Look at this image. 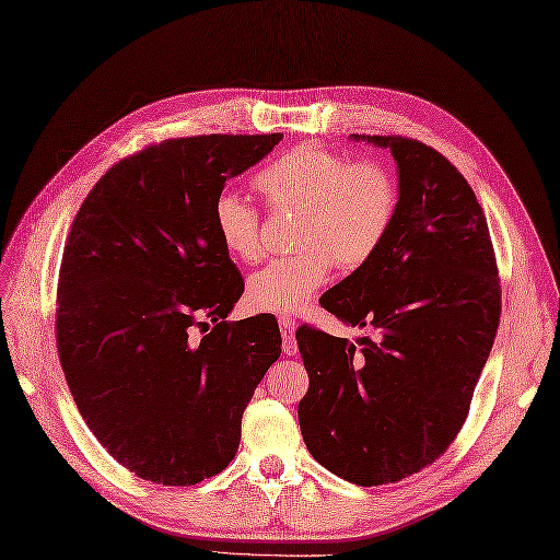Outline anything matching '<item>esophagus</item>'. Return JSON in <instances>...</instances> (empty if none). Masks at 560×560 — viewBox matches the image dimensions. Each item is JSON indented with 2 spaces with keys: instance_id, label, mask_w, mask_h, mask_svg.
Masks as SVG:
<instances>
[{
  "instance_id": "1",
  "label": "esophagus",
  "mask_w": 560,
  "mask_h": 560,
  "mask_svg": "<svg viewBox=\"0 0 560 560\" xmlns=\"http://www.w3.org/2000/svg\"><path fill=\"white\" fill-rule=\"evenodd\" d=\"M278 323H280V332H282V342H284L282 349H284V353H288V357H294V353H296V337H294L296 323L290 320V318H280Z\"/></svg>"
}]
</instances>
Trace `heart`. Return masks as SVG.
Returning <instances> with one entry per match:
<instances>
[{
    "label": "heart",
    "instance_id": "b5f03b06",
    "mask_svg": "<svg viewBox=\"0 0 560 560\" xmlns=\"http://www.w3.org/2000/svg\"><path fill=\"white\" fill-rule=\"evenodd\" d=\"M256 187L276 207L302 213L292 258H276L247 280V302L264 313L302 311L330 280L332 266L357 270L383 247L399 211L394 175L373 161L351 163L320 147H296L256 175ZM213 228L237 261L261 254L258 211L233 189L213 201Z\"/></svg>",
    "mask_w": 560,
    "mask_h": 560
}]
</instances>
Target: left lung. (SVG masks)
Here are the masks:
<instances>
[{
	"label": "left lung",
	"mask_w": 560,
	"mask_h": 560,
	"mask_svg": "<svg viewBox=\"0 0 560 560\" xmlns=\"http://www.w3.org/2000/svg\"><path fill=\"white\" fill-rule=\"evenodd\" d=\"M349 140L389 149L399 211L371 261L320 296L373 339L296 332L308 373L299 428L323 468L375 487L430 466L454 442L494 345L501 290L482 207L452 163L406 138Z\"/></svg>",
	"instance_id": "8db88e82"
}]
</instances>
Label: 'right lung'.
<instances>
[{"label": "right lung", "mask_w": 560, "mask_h": 560, "mask_svg": "<svg viewBox=\"0 0 560 560\" xmlns=\"http://www.w3.org/2000/svg\"><path fill=\"white\" fill-rule=\"evenodd\" d=\"M282 140L203 135L116 163L68 233L59 359L94 438L142 480L185 487L235 458L242 413L282 337L276 316L228 323L244 292L213 228L230 177ZM192 326H207L201 340Z\"/></svg>", "instance_id": "add662e5"}]
</instances>
